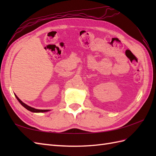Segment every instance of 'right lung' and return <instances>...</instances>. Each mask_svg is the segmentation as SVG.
Masks as SVG:
<instances>
[{"instance_id":"1","label":"right lung","mask_w":156,"mask_h":156,"mask_svg":"<svg viewBox=\"0 0 156 156\" xmlns=\"http://www.w3.org/2000/svg\"><path fill=\"white\" fill-rule=\"evenodd\" d=\"M15 97H16V99H17V100H18V101L20 102V103H21V105L22 106H23V107H24L26 109H27V110L29 111L33 112H48V111H49V110H40V109H36L35 108H33V107H29V106L25 104L24 102H23L21 100H20V99L17 97V96L15 95Z\"/></svg>"}]
</instances>
